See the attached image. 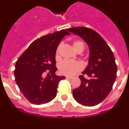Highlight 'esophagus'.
<instances>
[{
    "mask_svg": "<svg viewBox=\"0 0 129 129\" xmlns=\"http://www.w3.org/2000/svg\"><path fill=\"white\" fill-rule=\"evenodd\" d=\"M66 78H67V79H73V78H74V76H67Z\"/></svg>",
    "mask_w": 129,
    "mask_h": 129,
    "instance_id": "esophagus-1",
    "label": "esophagus"
}]
</instances>
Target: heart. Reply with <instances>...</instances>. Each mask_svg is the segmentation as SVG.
<instances>
[{
    "instance_id": "obj_1",
    "label": "heart",
    "mask_w": 129,
    "mask_h": 129,
    "mask_svg": "<svg viewBox=\"0 0 129 129\" xmlns=\"http://www.w3.org/2000/svg\"><path fill=\"white\" fill-rule=\"evenodd\" d=\"M73 47L76 52L82 51L84 49V44L80 41L76 40L73 41ZM60 48V45L58 47L56 52V59L58 60L60 58L59 50ZM82 69V66L79 62H72V61L65 60L62 62L59 66V71L61 74L64 75H74L79 73Z\"/></svg>"
}]
</instances>
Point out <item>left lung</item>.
<instances>
[{
    "mask_svg": "<svg viewBox=\"0 0 129 129\" xmlns=\"http://www.w3.org/2000/svg\"><path fill=\"white\" fill-rule=\"evenodd\" d=\"M67 30L80 36L90 50L88 66L79 76L81 85L73 90V95L79 104L94 106L106 98L113 86L117 71L115 56L103 37L93 30L84 26Z\"/></svg>",
    "mask_w": 129,
    "mask_h": 129,
    "instance_id": "obj_1",
    "label": "left lung"
}]
</instances>
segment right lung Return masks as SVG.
Returning a JSON list of instances; mask_svg holds the SVG:
<instances>
[{"label":"right lung","instance_id":"1","mask_svg":"<svg viewBox=\"0 0 129 129\" xmlns=\"http://www.w3.org/2000/svg\"><path fill=\"white\" fill-rule=\"evenodd\" d=\"M70 33L65 30L38 38L32 42L15 64V81L30 103L40 105L52 101L56 95L59 82L65 76L55 74V54L61 40ZM48 73V77H44Z\"/></svg>","mask_w":129,"mask_h":129}]
</instances>
